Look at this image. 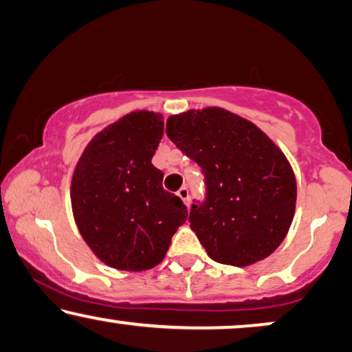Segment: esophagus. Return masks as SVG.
Returning a JSON list of instances; mask_svg holds the SVG:
<instances>
[{
  "label": "esophagus",
  "mask_w": 352,
  "mask_h": 352,
  "mask_svg": "<svg viewBox=\"0 0 352 352\" xmlns=\"http://www.w3.org/2000/svg\"><path fill=\"white\" fill-rule=\"evenodd\" d=\"M177 195H179V198L184 201L186 206L190 204V191H188V188H186V186H182V188L177 191Z\"/></svg>",
  "instance_id": "esophagus-1"
}]
</instances>
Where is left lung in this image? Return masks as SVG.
Segmentation results:
<instances>
[{"mask_svg":"<svg viewBox=\"0 0 352 352\" xmlns=\"http://www.w3.org/2000/svg\"><path fill=\"white\" fill-rule=\"evenodd\" d=\"M167 137L198 164L206 198L190 227L220 264L245 267L285 240L296 208V179L285 154L250 120L206 107L170 116Z\"/></svg>","mask_w":352,"mask_h":352,"instance_id":"obj_1","label":"left lung"}]
</instances>
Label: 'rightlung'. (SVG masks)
<instances>
[{"instance_id":"obj_1","label":"right lung","mask_w":352,"mask_h":352,"mask_svg":"<svg viewBox=\"0 0 352 352\" xmlns=\"http://www.w3.org/2000/svg\"><path fill=\"white\" fill-rule=\"evenodd\" d=\"M164 133L161 114L137 111L107 125L88 143L72 177L75 223L98 259L142 272L164 259L186 206L162 188L151 164Z\"/></svg>"}]
</instances>
